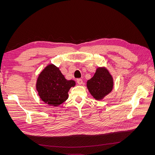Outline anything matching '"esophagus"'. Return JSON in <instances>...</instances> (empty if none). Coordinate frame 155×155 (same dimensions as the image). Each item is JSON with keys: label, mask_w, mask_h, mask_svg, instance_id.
<instances>
[{"label": "esophagus", "mask_w": 155, "mask_h": 155, "mask_svg": "<svg viewBox=\"0 0 155 155\" xmlns=\"http://www.w3.org/2000/svg\"><path fill=\"white\" fill-rule=\"evenodd\" d=\"M77 83L78 85H82L83 84V80L81 79H77Z\"/></svg>", "instance_id": "34e87169"}]
</instances>
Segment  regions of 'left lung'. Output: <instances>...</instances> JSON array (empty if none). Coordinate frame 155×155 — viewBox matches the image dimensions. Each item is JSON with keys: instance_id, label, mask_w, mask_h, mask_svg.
I'll list each match as a JSON object with an SVG mask.
<instances>
[{"instance_id": "8db88e82", "label": "left lung", "mask_w": 155, "mask_h": 155, "mask_svg": "<svg viewBox=\"0 0 155 155\" xmlns=\"http://www.w3.org/2000/svg\"><path fill=\"white\" fill-rule=\"evenodd\" d=\"M113 85V78L105 67H98L94 76L87 83L88 91L96 100L104 99L112 91Z\"/></svg>"}]
</instances>
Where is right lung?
Here are the masks:
<instances>
[{
	"instance_id": "obj_1",
	"label": "right lung",
	"mask_w": 155,
	"mask_h": 155,
	"mask_svg": "<svg viewBox=\"0 0 155 155\" xmlns=\"http://www.w3.org/2000/svg\"><path fill=\"white\" fill-rule=\"evenodd\" d=\"M76 82L67 80L54 64L46 66L39 75L36 83L38 95L45 104L58 107L68 97V91Z\"/></svg>"
}]
</instances>
